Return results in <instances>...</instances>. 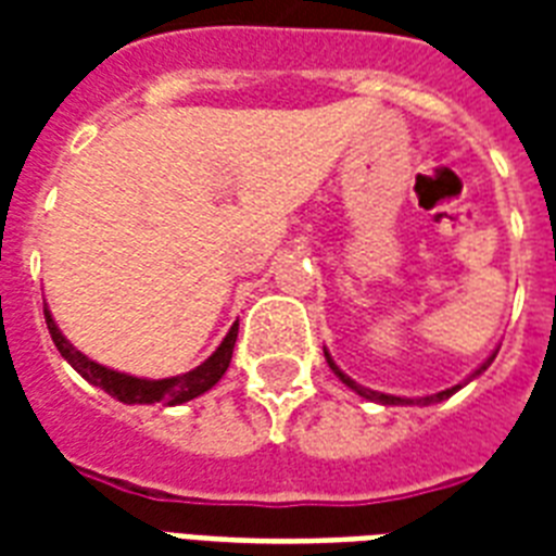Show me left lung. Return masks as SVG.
Here are the masks:
<instances>
[{"mask_svg": "<svg viewBox=\"0 0 556 556\" xmlns=\"http://www.w3.org/2000/svg\"><path fill=\"white\" fill-rule=\"evenodd\" d=\"M493 357H496V352H493L491 357H488V361H484L482 366H479V369L473 371V375H470V378L467 380H473V378H479V375H482L484 369H488V366L493 364ZM326 361H329V366H331V371H334V375H338L340 380H343V383H346L349 389H355L357 395H364V397H369V401H378V404H383V406H404V404H439V401H444V397H450L453 395V392H458V389H462V383H458V387H450V389H444V392H439V395H427V397H397V395H387V392H371V389H366V387H361V383H355V380L349 378V375H343V371H340V366L334 364V361H331V355L329 352H326ZM465 380V383H467Z\"/></svg>", "mask_w": 556, "mask_h": 556, "instance_id": "obj_1", "label": "left lung"}]
</instances>
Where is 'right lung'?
Instances as JSON below:
<instances>
[{
  "mask_svg": "<svg viewBox=\"0 0 556 556\" xmlns=\"http://www.w3.org/2000/svg\"><path fill=\"white\" fill-rule=\"evenodd\" d=\"M46 323L48 331H51V340H54V346L60 349V355L74 366V369L80 371L83 378L89 380L91 387H100L103 392H109L117 401H124V404H185V401H192V397L204 395L207 389H213L222 380V375L230 366V357H233V346H236V334H239V323L230 326V331L225 334V340L218 343V349L213 355L204 361L201 366H195L192 371H185V375H176V378H161V380H150V378H135V375H126V371H115L109 369V366H100L94 361L77 352V349L63 338V331L56 329L54 317L48 312L46 305Z\"/></svg>",
  "mask_w": 556,
  "mask_h": 556,
  "instance_id": "add662e5",
  "label": "right lung"
}]
</instances>
